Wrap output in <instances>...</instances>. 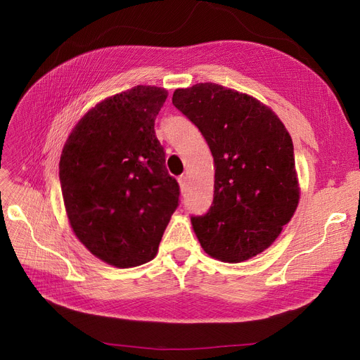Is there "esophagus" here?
Masks as SVG:
<instances>
[{
	"label": "esophagus",
	"mask_w": 360,
	"mask_h": 360,
	"mask_svg": "<svg viewBox=\"0 0 360 360\" xmlns=\"http://www.w3.org/2000/svg\"><path fill=\"white\" fill-rule=\"evenodd\" d=\"M179 184H180L181 192H186L188 191V177L186 176H180L179 177Z\"/></svg>",
	"instance_id": "obj_1"
}]
</instances>
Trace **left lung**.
I'll use <instances>...</instances> for the list:
<instances>
[{
  "mask_svg": "<svg viewBox=\"0 0 360 360\" xmlns=\"http://www.w3.org/2000/svg\"><path fill=\"white\" fill-rule=\"evenodd\" d=\"M172 105L198 127L216 168L212 207L191 217L202 249L226 263L263 252L299 202L285 126L254 97L212 82L176 90Z\"/></svg>",
  "mask_w": 360,
  "mask_h": 360,
  "instance_id": "1",
  "label": "left lung"
}]
</instances>
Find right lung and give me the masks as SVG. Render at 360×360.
Wrapping results in <instances>:
<instances>
[{
  "mask_svg": "<svg viewBox=\"0 0 360 360\" xmlns=\"http://www.w3.org/2000/svg\"><path fill=\"white\" fill-rule=\"evenodd\" d=\"M168 97L136 85L86 112L60 159V183L76 237L117 267L153 259L180 188L168 174L155 120Z\"/></svg>",
  "mask_w": 360,
  "mask_h": 360,
  "instance_id": "1",
  "label": "right lung"
}]
</instances>
